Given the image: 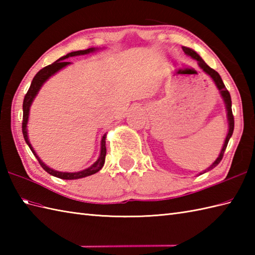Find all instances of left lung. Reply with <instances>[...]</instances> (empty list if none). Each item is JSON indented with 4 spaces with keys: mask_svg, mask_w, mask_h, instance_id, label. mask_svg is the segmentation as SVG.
<instances>
[{
    "mask_svg": "<svg viewBox=\"0 0 255 255\" xmlns=\"http://www.w3.org/2000/svg\"><path fill=\"white\" fill-rule=\"evenodd\" d=\"M182 49H183L184 52H185V55H187V56H189L191 58H193L194 60H196V61H197V64H198V67H199L200 69H202L206 74H208L209 77H210L211 79H213V81L215 82L216 86H217V89H218V91H219L221 99L224 100V103H225V105H226L227 119H228V133H227V136H226L225 142H224V145H223V149H221L220 153H219V155H218V158L214 161V163L211 164L210 166H208L207 169H206L205 171L200 172L199 174H198V175H202V174H204V173L208 172V171H210V170H213L214 167H216V166H217V165L220 163V161H221V159H223V156H224L225 150H226V148H227V144H228L229 139L231 138L232 133H234L235 119H234V115H232V110H231V97H230V93L228 92V90L226 89V86H225V84H224V82H223V80H221L219 73L216 72L214 69H211L210 67H208L207 63H206V62L203 60L202 57H200V56L198 55V53H197L196 51H195V50L191 49V48H187V47H182Z\"/></svg>",
    "mask_w": 255,
    "mask_h": 255,
    "instance_id": "8db88e82",
    "label": "left lung"
}]
</instances>
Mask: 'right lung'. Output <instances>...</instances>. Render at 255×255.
<instances>
[{
	"label": "right lung",
	"instance_id": "obj_1",
	"mask_svg": "<svg viewBox=\"0 0 255 255\" xmlns=\"http://www.w3.org/2000/svg\"><path fill=\"white\" fill-rule=\"evenodd\" d=\"M96 50H99V48L93 47V48H89V49H86V50L72 51V52L68 53V55L61 57L60 59H58V60L53 62L52 64H49V66H47L44 69H41L40 71L35 75V78L32 79L30 88H29L28 92L26 93L24 102H23V125H21V127H23V134H24V139H25L26 143L28 144V147L30 148L31 152L34 153V155L37 158V160H38V162H39V164L41 165L42 169H44L47 173H49V174H51L52 176L62 178V180H78V178L93 175L102 169L103 165H104V163H105V156H106V145H105L106 144V141H105L106 133L103 134L102 140H101V152H100L99 159H97L91 166H89L88 169L82 170V171H78V172H60V171L53 170V169H51V167L46 165L44 162L41 161V159L35 152V150H34V148H32L31 143L29 142L28 132H27V124H28L30 106L32 104V102H34L35 97L37 96L38 92L40 91L41 86L44 85L46 81L50 77H52V75H55L58 71H60L61 69L66 68L67 66H69V64H71V62H67L66 59H68L70 57H75V56L89 55V53L95 52Z\"/></svg>",
	"mask_w": 255,
	"mask_h": 255
}]
</instances>
